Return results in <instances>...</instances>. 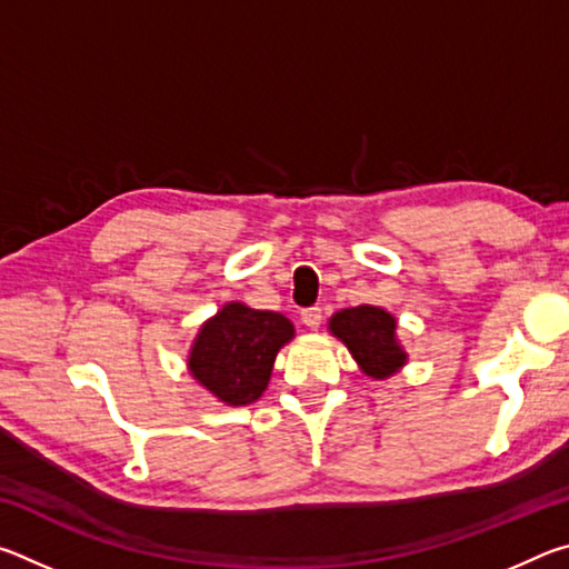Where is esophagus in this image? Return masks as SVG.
Segmentation results:
<instances>
[{
    "label": "esophagus",
    "mask_w": 569,
    "mask_h": 569,
    "mask_svg": "<svg viewBox=\"0 0 569 569\" xmlns=\"http://www.w3.org/2000/svg\"><path fill=\"white\" fill-rule=\"evenodd\" d=\"M301 321L306 323V329H308V331H319V326H321V321H323L321 308H319V306L306 308V311L301 313Z\"/></svg>",
    "instance_id": "esophagus-1"
}]
</instances>
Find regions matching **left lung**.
I'll list each match as a JSON object with an SVG mask.
<instances>
[{
    "label": "left lung",
    "mask_w": 569,
    "mask_h": 569,
    "mask_svg": "<svg viewBox=\"0 0 569 569\" xmlns=\"http://www.w3.org/2000/svg\"><path fill=\"white\" fill-rule=\"evenodd\" d=\"M329 331L349 349L369 379H389L409 361L397 336V319L381 306L341 308L329 319Z\"/></svg>",
    "instance_id": "8db88e82"
}]
</instances>
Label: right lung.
Returning <instances> with one entry per match:
<instances>
[{
	"mask_svg": "<svg viewBox=\"0 0 569 569\" xmlns=\"http://www.w3.org/2000/svg\"><path fill=\"white\" fill-rule=\"evenodd\" d=\"M293 336L283 313L230 301L198 329L188 371L226 407H246L263 397L276 356Z\"/></svg>",
	"mask_w": 569,
	"mask_h": 569,
	"instance_id": "right-lung-1",
	"label": "right lung"
}]
</instances>
